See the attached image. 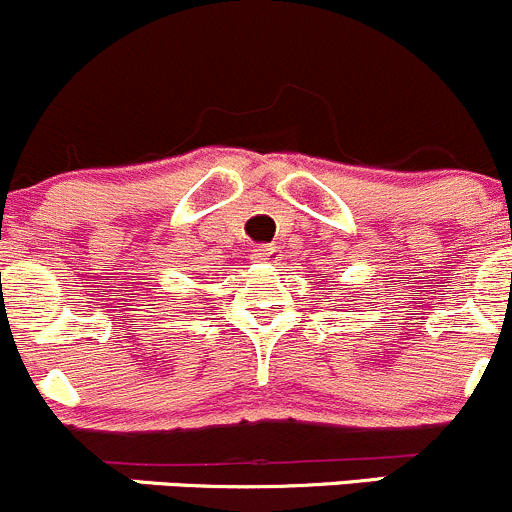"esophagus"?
<instances>
[{"instance_id":"1","label":"esophagus","mask_w":512,"mask_h":512,"mask_svg":"<svg viewBox=\"0 0 512 512\" xmlns=\"http://www.w3.org/2000/svg\"><path fill=\"white\" fill-rule=\"evenodd\" d=\"M276 246H256L254 251H251V261L254 263H268L276 258Z\"/></svg>"}]
</instances>
